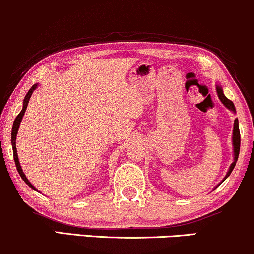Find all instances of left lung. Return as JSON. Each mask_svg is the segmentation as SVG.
I'll return each instance as SVG.
<instances>
[{
	"label": "left lung",
	"mask_w": 254,
	"mask_h": 254,
	"mask_svg": "<svg viewBox=\"0 0 254 254\" xmlns=\"http://www.w3.org/2000/svg\"><path fill=\"white\" fill-rule=\"evenodd\" d=\"M217 92H218V97L221 102H223V104L225 105L227 109H230L231 111H236V108H234V104L232 101H230L229 98H226V96L223 94V90H221L220 86H217ZM233 149H234V162L231 164L230 166V170L229 172H227L226 177L224 179H226L229 176L231 175V172H232V170L234 169V166H236V162L237 159H238V156H239V150H240V132H239V124H238V120L236 118V121H234V127H233Z\"/></svg>",
	"instance_id": "obj_1"
}]
</instances>
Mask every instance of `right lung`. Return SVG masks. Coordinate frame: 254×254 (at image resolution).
<instances>
[{
	"instance_id": "right-lung-1",
	"label": "right lung",
	"mask_w": 254,
	"mask_h": 254,
	"mask_svg": "<svg viewBox=\"0 0 254 254\" xmlns=\"http://www.w3.org/2000/svg\"><path fill=\"white\" fill-rule=\"evenodd\" d=\"M37 88V84H35L31 86V89L29 90L28 94L25 95L24 97V101H23V109H22L20 114L17 115V117L15 118L14 121V124H12V130H11V145H12V152H14V160H15V165H16V169H17L18 173H20L21 178L23 179V181L27 183V184L30 186V188H33L34 190H36V189L34 188L33 185H31V183L28 181L27 177H25V175L22 171L21 169V165H20V162H18V157H17V150H16V134H17V131H18V127H20V124H21V121H22V117H23L25 110H27V107H28V103H29V99L31 97V94L34 92V90Z\"/></svg>"
}]
</instances>
